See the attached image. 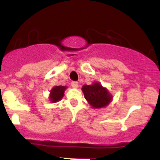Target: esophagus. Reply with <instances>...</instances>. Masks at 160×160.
I'll return each instance as SVG.
<instances>
[{"mask_svg":"<svg viewBox=\"0 0 160 160\" xmlns=\"http://www.w3.org/2000/svg\"><path fill=\"white\" fill-rule=\"evenodd\" d=\"M71 86H72V87H74V88H78V86H79V84H78V82H76V81H73V82H71Z\"/></svg>","mask_w":160,"mask_h":160,"instance_id":"34e87169","label":"esophagus"}]
</instances>
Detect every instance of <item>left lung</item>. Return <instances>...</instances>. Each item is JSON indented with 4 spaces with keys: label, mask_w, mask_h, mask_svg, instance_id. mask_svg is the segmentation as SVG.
I'll return each instance as SVG.
<instances>
[{
    "label": "left lung",
    "mask_w": 160,
    "mask_h": 160,
    "mask_svg": "<svg viewBox=\"0 0 160 160\" xmlns=\"http://www.w3.org/2000/svg\"><path fill=\"white\" fill-rule=\"evenodd\" d=\"M82 91L86 100L94 109L105 108L113 99V95L108 89L99 82L95 81L91 85H83Z\"/></svg>",
    "instance_id": "8db88e82"
}]
</instances>
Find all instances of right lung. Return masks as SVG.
Instances as JSON below:
<instances>
[{"label": "right lung", "instance_id": "obj_1", "mask_svg": "<svg viewBox=\"0 0 160 160\" xmlns=\"http://www.w3.org/2000/svg\"><path fill=\"white\" fill-rule=\"evenodd\" d=\"M67 89V86H56L52 87L49 93V100L51 103H56V102H59L62 100L64 96L65 89Z\"/></svg>", "mask_w": 160, "mask_h": 160}]
</instances>
